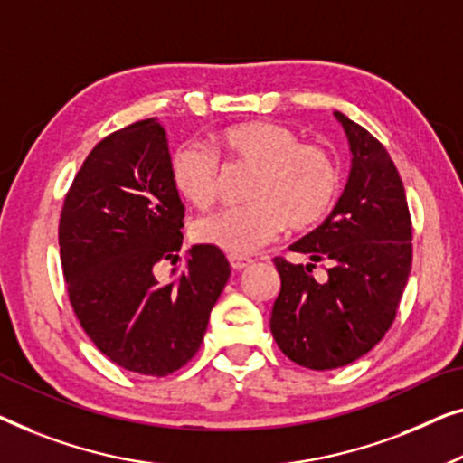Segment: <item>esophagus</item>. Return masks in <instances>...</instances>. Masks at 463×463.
<instances>
[{"instance_id":"esophagus-1","label":"esophagus","mask_w":463,"mask_h":463,"mask_svg":"<svg viewBox=\"0 0 463 463\" xmlns=\"http://www.w3.org/2000/svg\"><path fill=\"white\" fill-rule=\"evenodd\" d=\"M229 262H231V269L232 270H245L247 266L253 262V260L251 258H245V256H229Z\"/></svg>"}]
</instances>
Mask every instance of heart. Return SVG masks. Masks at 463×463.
<instances>
[{
    "mask_svg": "<svg viewBox=\"0 0 463 463\" xmlns=\"http://www.w3.org/2000/svg\"><path fill=\"white\" fill-rule=\"evenodd\" d=\"M212 148L229 167L250 169L243 199L250 203L199 220L193 239L231 256L270 243L283 226L304 232L321 224L335 203L340 172L331 155L275 121H245L212 136ZM175 193L197 210H210L220 191V165L205 148L182 145L169 157Z\"/></svg>",
    "mask_w": 463,
    "mask_h": 463,
    "instance_id": "1",
    "label": "heart"
}]
</instances>
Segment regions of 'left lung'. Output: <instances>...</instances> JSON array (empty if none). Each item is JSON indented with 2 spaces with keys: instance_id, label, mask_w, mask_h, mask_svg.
<instances>
[{
  "instance_id": "obj_1",
  "label": "left lung",
  "mask_w": 463,
  "mask_h": 463,
  "mask_svg": "<svg viewBox=\"0 0 463 463\" xmlns=\"http://www.w3.org/2000/svg\"><path fill=\"white\" fill-rule=\"evenodd\" d=\"M350 146V174L327 220L275 258L281 291L270 315L279 348L302 367L337 369L367 354L394 321L411 272V218L401 175L386 148L335 110ZM323 261L328 279L311 269Z\"/></svg>"
}]
</instances>
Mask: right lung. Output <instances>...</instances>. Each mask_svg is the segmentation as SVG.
<instances>
[{"label":"right lung","mask_w":463,"mask_h":463,"mask_svg":"<svg viewBox=\"0 0 463 463\" xmlns=\"http://www.w3.org/2000/svg\"><path fill=\"white\" fill-rule=\"evenodd\" d=\"M182 218L157 117L100 140L64 199L58 243L71 306L96 348L134 373L164 377L191 361L231 277L222 251L193 245L172 283L157 281L161 260H180Z\"/></svg>","instance_id":"obj_1"}]
</instances>
